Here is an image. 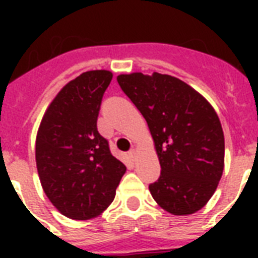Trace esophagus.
I'll return each mask as SVG.
<instances>
[{"label": "esophagus", "instance_id": "1", "mask_svg": "<svg viewBox=\"0 0 258 258\" xmlns=\"http://www.w3.org/2000/svg\"><path fill=\"white\" fill-rule=\"evenodd\" d=\"M128 155H130V158H131V161H137V157H138V153H137V150L135 149H133V150H130L128 151Z\"/></svg>", "mask_w": 258, "mask_h": 258}]
</instances>
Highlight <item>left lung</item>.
Returning a JSON list of instances; mask_svg holds the SVG:
<instances>
[{
    "label": "left lung",
    "mask_w": 258,
    "mask_h": 258,
    "mask_svg": "<svg viewBox=\"0 0 258 258\" xmlns=\"http://www.w3.org/2000/svg\"><path fill=\"white\" fill-rule=\"evenodd\" d=\"M116 80L153 137L161 176L149 186L151 196L174 216L194 214L212 198L224 171L220 117L200 92L170 75L134 72Z\"/></svg>",
    "instance_id": "left-lung-1"
}]
</instances>
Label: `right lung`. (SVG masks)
Segmentation results:
<instances>
[{
  "instance_id": "1",
  "label": "right lung",
  "mask_w": 258,
  "mask_h": 258,
  "mask_svg": "<svg viewBox=\"0 0 258 258\" xmlns=\"http://www.w3.org/2000/svg\"><path fill=\"white\" fill-rule=\"evenodd\" d=\"M111 80L112 72L96 70L67 83L38 127L36 166L42 190L71 220L100 216L125 172L96 127L103 93Z\"/></svg>"
}]
</instances>
